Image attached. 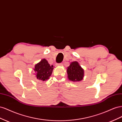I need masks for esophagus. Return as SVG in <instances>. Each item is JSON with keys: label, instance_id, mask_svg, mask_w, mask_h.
<instances>
[{"label": "esophagus", "instance_id": "34e87169", "mask_svg": "<svg viewBox=\"0 0 122 122\" xmlns=\"http://www.w3.org/2000/svg\"><path fill=\"white\" fill-rule=\"evenodd\" d=\"M56 65H57V66H62V62H61V63L56 64Z\"/></svg>", "mask_w": 122, "mask_h": 122}]
</instances>
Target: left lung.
<instances>
[{
  "label": "left lung",
  "instance_id": "1",
  "mask_svg": "<svg viewBox=\"0 0 122 122\" xmlns=\"http://www.w3.org/2000/svg\"><path fill=\"white\" fill-rule=\"evenodd\" d=\"M67 74L70 80L73 81H79L83 79L84 71L77 61L72 62L68 67Z\"/></svg>",
  "mask_w": 122,
  "mask_h": 122
}]
</instances>
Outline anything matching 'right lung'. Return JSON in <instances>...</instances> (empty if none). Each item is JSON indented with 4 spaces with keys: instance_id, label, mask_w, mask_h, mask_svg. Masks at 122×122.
I'll return each mask as SVG.
<instances>
[{
    "instance_id": "right-lung-1",
    "label": "right lung",
    "mask_w": 122,
    "mask_h": 122,
    "mask_svg": "<svg viewBox=\"0 0 122 122\" xmlns=\"http://www.w3.org/2000/svg\"><path fill=\"white\" fill-rule=\"evenodd\" d=\"M53 66H50L45 58L35 65L34 70L36 73V77L38 79L45 81L49 78L52 74Z\"/></svg>"
}]
</instances>
